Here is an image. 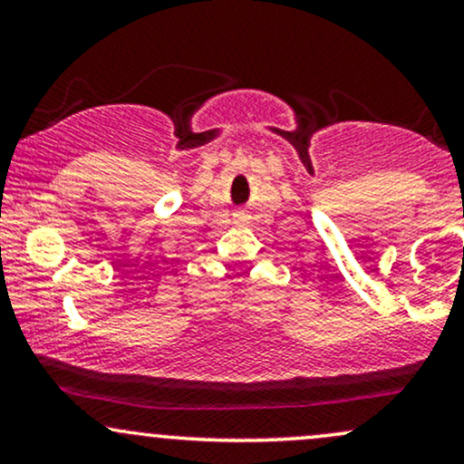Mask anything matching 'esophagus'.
Here are the masks:
<instances>
[{"label": "esophagus", "mask_w": 464, "mask_h": 464, "mask_svg": "<svg viewBox=\"0 0 464 464\" xmlns=\"http://www.w3.org/2000/svg\"><path fill=\"white\" fill-rule=\"evenodd\" d=\"M237 220H239V222L246 220V214H237Z\"/></svg>", "instance_id": "obj_1"}]
</instances>
